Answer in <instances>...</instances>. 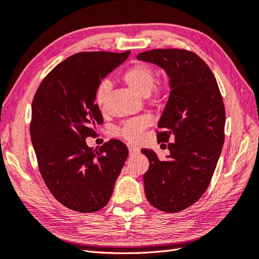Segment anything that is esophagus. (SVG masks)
Returning a JSON list of instances; mask_svg holds the SVG:
<instances>
[{
	"label": "esophagus",
	"mask_w": 259,
	"mask_h": 259,
	"mask_svg": "<svg viewBox=\"0 0 259 259\" xmlns=\"http://www.w3.org/2000/svg\"><path fill=\"white\" fill-rule=\"evenodd\" d=\"M128 151H130V155H135L140 152L139 148H136L135 146H132V145L128 146Z\"/></svg>",
	"instance_id": "34e87169"
}]
</instances>
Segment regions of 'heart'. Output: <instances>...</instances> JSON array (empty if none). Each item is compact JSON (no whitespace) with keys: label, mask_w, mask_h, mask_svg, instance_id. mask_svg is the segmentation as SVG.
Here are the masks:
<instances>
[{"label":"heart","mask_w":259,"mask_h":259,"mask_svg":"<svg viewBox=\"0 0 259 259\" xmlns=\"http://www.w3.org/2000/svg\"><path fill=\"white\" fill-rule=\"evenodd\" d=\"M124 82L127 84L132 90H134L137 94L142 96H147L154 88L155 79H156V73L154 68L146 64V63H135L125 70L122 75ZM111 85L107 81H103L99 84L95 91V104L99 108H103L105 104L106 97L110 92ZM165 94L164 86L153 91V97L156 100L162 99ZM151 124V118L148 116H142L128 120L122 127L116 130V135L123 137L126 141L131 143L137 142L141 139V135L147 126Z\"/></svg>","instance_id":"heart-1"}]
</instances>
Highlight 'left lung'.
<instances>
[{
	"label": "left lung",
	"instance_id": "obj_1",
	"mask_svg": "<svg viewBox=\"0 0 259 259\" xmlns=\"http://www.w3.org/2000/svg\"><path fill=\"white\" fill-rule=\"evenodd\" d=\"M137 60L154 63L169 76L171 91L157 141L168 143L170 154L159 160L153 149L143 148L149 160L143 178L148 202L177 212L202 197L214 174L225 141L223 97L208 65L191 51L156 49L140 53Z\"/></svg>",
	"mask_w": 259,
	"mask_h": 259
}]
</instances>
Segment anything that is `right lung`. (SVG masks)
I'll list each match as a JSON object with an SVG mask.
<instances>
[{
    "label": "right lung",
    "instance_id": "obj_1",
    "mask_svg": "<svg viewBox=\"0 0 259 259\" xmlns=\"http://www.w3.org/2000/svg\"><path fill=\"white\" fill-rule=\"evenodd\" d=\"M131 52H81L56 65L34 95L30 133L38 169L52 195L79 212L102 209L110 200L128 149L111 140L99 149L86 144L103 123L95 91Z\"/></svg>",
    "mask_w": 259,
    "mask_h": 259
}]
</instances>
